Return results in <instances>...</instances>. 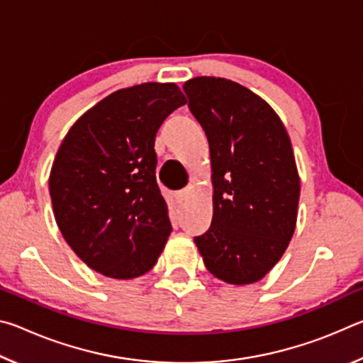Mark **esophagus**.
Wrapping results in <instances>:
<instances>
[{
    "label": "esophagus",
    "instance_id": "34e87169",
    "mask_svg": "<svg viewBox=\"0 0 363 363\" xmlns=\"http://www.w3.org/2000/svg\"><path fill=\"white\" fill-rule=\"evenodd\" d=\"M189 196V189H182V190H179V192L176 194V199H177V201H184Z\"/></svg>",
    "mask_w": 363,
    "mask_h": 363
}]
</instances>
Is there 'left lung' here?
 I'll return each mask as SVG.
<instances>
[{
    "label": "left lung",
    "mask_w": 363,
    "mask_h": 363,
    "mask_svg": "<svg viewBox=\"0 0 363 363\" xmlns=\"http://www.w3.org/2000/svg\"><path fill=\"white\" fill-rule=\"evenodd\" d=\"M210 143L213 220L194 242L206 269L232 285L261 280L290 243L299 177L290 138L267 102L225 78L182 86Z\"/></svg>",
    "instance_id": "left-lung-1"
}]
</instances>
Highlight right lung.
<instances>
[{"mask_svg":"<svg viewBox=\"0 0 363 363\" xmlns=\"http://www.w3.org/2000/svg\"><path fill=\"white\" fill-rule=\"evenodd\" d=\"M186 104L173 83L120 89L67 133L49 176L56 223L91 269L112 279L155 266L171 233L155 169V136Z\"/></svg>","mask_w":363,"mask_h":363,"instance_id":"obj_1","label":"right lung"}]
</instances>
